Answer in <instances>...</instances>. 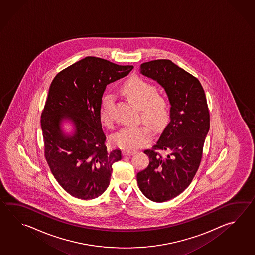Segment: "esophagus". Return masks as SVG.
Returning <instances> with one entry per match:
<instances>
[{"label": "esophagus", "mask_w": 255, "mask_h": 255, "mask_svg": "<svg viewBox=\"0 0 255 255\" xmlns=\"http://www.w3.org/2000/svg\"><path fill=\"white\" fill-rule=\"evenodd\" d=\"M135 152V150H131V149L126 148V149L123 150V155H124V156H130V155H133Z\"/></svg>", "instance_id": "1"}]
</instances>
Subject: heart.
<instances>
[{
    "label": "heart",
    "mask_w": 255,
    "mask_h": 255,
    "mask_svg": "<svg viewBox=\"0 0 255 255\" xmlns=\"http://www.w3.org/2000/svg\"><path fill=\"white\" fill-rule=\"evenodd\" d=\"M120 92L130 103L139 108L142 119L148 122L122 128L111 136V141L116 146L133 149L145 145L148 141L153 132L152 125L156 128H161L167 124L169 104L163 95L156 92V87L139 77L126 82L120 88ZM113 104L114 99L111 95H107L101 103L100 119L108 127H111L114 120Z\"/></svg>",
    "instance_id": "obj_1"
}]
</instances>
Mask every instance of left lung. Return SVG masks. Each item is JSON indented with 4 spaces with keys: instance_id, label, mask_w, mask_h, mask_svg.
I'll use <instances>...</instances> for the list:
<instances>
[{
    "instance_id": "8db88e82",
    "label": "left lung",
    "mask_w": 255,
    "mask_h": 255,
    "mask_svg": "<svg viewBox=\"0 0 255 255\" xmlns=\"http://www.w3.org/2000/svg\"><path fill=\"white\" fill-rule=\"evenodd\" d=\"M140 73L165 89L171 106L168 125L151 149L144 151L148 166L136 174L142 193L164 202L183 192L194 178L210 129V113L200 81L170 60L143 63Z\"/></svg>"
}]
</instances>
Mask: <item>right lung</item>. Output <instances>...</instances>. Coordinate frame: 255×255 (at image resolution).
I'll return each instance as SVG.
<instances>
[{
    "label": "right lung",
    "instance_id": "obj_1",
    "mask_svg": "<svg viewBox=\"0 0 255 255\" xmlns=\"http://www.w3.org/2000/svg\"><path fill=\"white\" fill-rule=\"evenodd\" d=\"M132 69L87 56L59 72L50 86L41 115L44 157L61 187L77 199L103 194L112 165L122 158L120 149L109 151L105 145L100 108L107 86ZM65 120L74 125L72 135L61 129Z\"/></svg>",
    "mask_w": 255,
    "mask_h": 255
}]
</instances>
